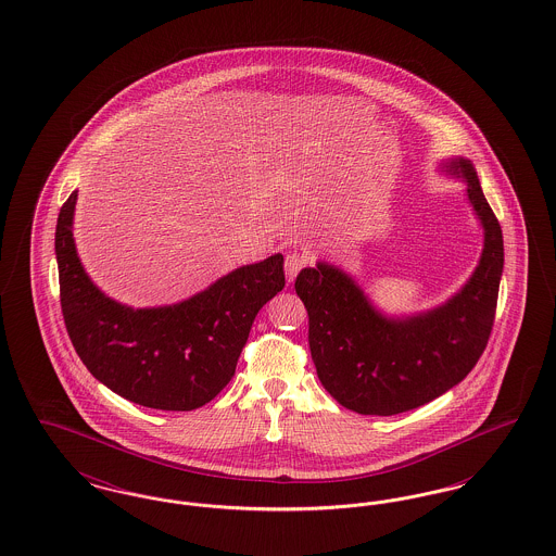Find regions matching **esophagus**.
Here are the masks:
<instances>
[{"instance_id":"34e87169","label":"esophagus","mask_w":556,"mask_h":556,"mask_svg":"<svg viewBox=\"0 0 556 556\" xmlns=\"http://www.w3.org/2000/svg\"><path fill=\"white\" fill-rule=\"evenodd\" d=\"M306 265H308V258H306L304 252H300V250L288 252L286 254V277H288V281L291 283L298 277V273Z\"/></svg>"}]
</instances>
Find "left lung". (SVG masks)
Listing matches in <instances>:
<instances>
[{
  "instance_id": "8db88e82",
  "label": "left lung",
  "mask_w": 556,
  "mask_h": 556,
  "mask_svg": "<svg viewBox=\"0 0 556 556\" xmlns=\"http://www.w3.org/2000/svg\"><path fill=\"white\" fill-rule=\"evenodd\" d=\"M442 168L465 179L483 227L479 265L442 306L388 317L338 266L318 263L295 277L318 379L354 413L390 417L442 396L471 372L490 340L503 277V229L471 160L450 159Z\"/></svg>"
}]
</instances>
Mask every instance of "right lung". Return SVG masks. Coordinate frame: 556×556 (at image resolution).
I'll list each match as a JSON object with an SVG mask.
<instances>
[{
	"instance_id": "1",
	"label": "right lung",
	"mask_w": 556,
	"mask_h": 556,
	"mask_svg": "<svg viewBox=\"0 0 556 556\" xmlns=\"http://www.w3.org/2000/svg\"><path fill=\"white\" fill-rule=\"evenodd\" d=\"M77 191L55 225L60 304L83 365L114 394L159 410H193L236 375L252 323L286 288L283 256L239 266L179 304L131 308L98 290L73 239Z\"/></svg>"
}]
</instances>
